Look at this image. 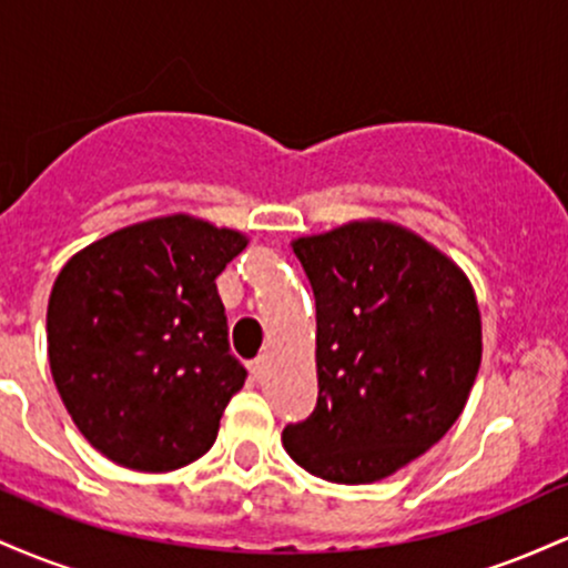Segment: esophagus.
<instances>
[{"label": "esophagus", "mask_w": 568, "mask_h": 568, "mask_svg": "<svg viewBox=\"0 0 568 568\" xmlns=\"http://www.w3.org/2000/svg\"><path fill=\"white\" fill-rule=\"evenodd\" d=\"M251 374H253V379H262V376L266 374V355L256 357V361L251 363Z\"/></svg>", "instance_id": "1"}]
</instances>
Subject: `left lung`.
<instances>
[{"mask_svg":"<svg viewBox=\"0 0 568 568\" xmlns=\"http://www.w3.org/2000/svg\"><path fill=\"white\" fill-rule=\"evenodd\" d=\"M291 247L315 293L317 406L283 446L331 484H374L465 410L484 355L478 298L454 258L393 221H347Z\"/></svg>","mask_w":568,"mask_h":568,"instance_id":"8db88e82","label":"left lung"}]
</instances>
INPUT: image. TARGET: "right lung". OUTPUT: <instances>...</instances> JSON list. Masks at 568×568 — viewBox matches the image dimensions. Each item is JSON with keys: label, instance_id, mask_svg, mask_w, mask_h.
Here are the masks:
<instances>
[{"label": "right lung", "instance_id": "right-lung-1", "mask_svg": "<svg viewBox=\"0 0 568 568\" xmlns=\"http://www.w3.org/2000/svg\"><path fill=\"white\" fill-rule=\"evenodd\" d=\"M245 245L243 232L171 213L95 240L58 272L50 371L71 422L106 459L171 473L213 446L245 384L216 277Z\"/></svg>", "mask_w": 568, "mask_h": 568}]
</instances>
